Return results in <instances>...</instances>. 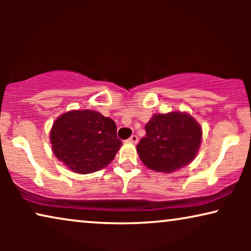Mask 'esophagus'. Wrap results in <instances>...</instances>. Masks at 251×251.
<instances>
[{
	"instance_id": "1",
	"label": "esophagus",
	"mask_w": 251,
	"mask_h": 251,
	"mask_svg": "<svg viewBox=\"0 0 251 251\" xmlns=\"http://www.w3.org/2000/svg\"><path fill=\"white\" fill-rule=\"evenodd\" d=\"M128 142L131 143V144H137V143H138V137H137L136 135H132V136L130 137V138L128 139Z\"/></svg>"
}]
</instances>
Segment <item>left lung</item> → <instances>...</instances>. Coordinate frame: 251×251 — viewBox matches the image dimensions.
<instances>
[{
	"label": "left lung",
	"mask_w": 251,
	"mask_h": 251,
	"mask_svg": "<svg viewBox=\"0 0 251 251\" xmlns=\"http://www.w3.org/2000/svg\"><path fill=\"white\" fill-rule=\"evenodd\" d=\"M146 136L137 145L140 160L150 169L173 173L186 166L200 149L202 129L187 113L155 114L145 126Z\"/></svg>",
	"instance_id": "8db88e82"
}]
</instances>
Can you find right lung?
Listing matches in <instances>:
<instances>
[{"mask_svg":"<svg viewBox=\"0 0 251 251\" xmlns=\"http://www.w3.org/2000/svg\"><path fill=\"white\" fill-rule=\"evenodd\" d=\"M50 140L54 155L77 174L102 169L122 145L115 122L89 109L60 115L51 129Z\"/></svg>","mask_w":251,"mask_h":251,"instance_id":"right-lung-1","label":"right lung"}]
</instances>
